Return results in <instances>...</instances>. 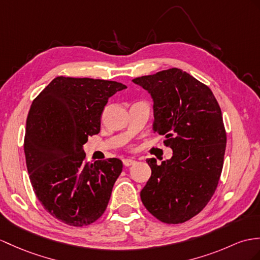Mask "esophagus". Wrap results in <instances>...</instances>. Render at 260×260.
I'll return each mask as SVG.
<instances>
[{
	"label": "esophagus",
	"instance_id": "obj_1",
	"mask_svg": "<svg viewBox=\"0 0 260 260\" xmlns=\"http://www.w3.org/2000/svg\"><path fill=\"white\" fill-rule=\"evenodd\" d=\"M134 164H136V160H134V159H124L123 160L124 167H131V166H134Z\"/></svg>",
	"mask_w": 260,
	"mask_h": 260
}]
</instances>
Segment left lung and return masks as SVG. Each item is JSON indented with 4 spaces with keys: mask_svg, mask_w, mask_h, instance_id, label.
<instances>
[{
    "mask_svg": "<svg viewBox=\"0 0 260 260\" xmlns=\"http://www.w3.org/2000/svg\"><path fill=\"white\" fill-rule=\"evenodd\" d=\"M132 81L151 96L152 129L173 150L161 164L147 160L152 173L141 201L163 223H183L203 210L218 184L226 149L220 108L210 88L179 68Z\"/></svg>",
    "mask_w": 260,
    "mask_h": 260,
    "instance_id": "8db88e82",
    "label": "left lung"
}]
</instances>
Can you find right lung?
Returning <instances> with one entry per match:
<instances>
[{
  "instance_id": "obj_1",
  "label": "right lung",
  "mask_w": 260,
  "mask_h": 260,
  "mask_svg": "<svg viewBox=\"0 0 260 260\" xmlns=\"http://www.w3.org/2000/svg\"><path fill=\"white\" fill-rule=\"evenodd\" d=\"M121 82L56 77L31 104L24 152L36 198L58 220L85 226L97 220L109 203L122 161H85L84 144L100 131L108 99L125 89Z\"/></svg>"
}]
</instances>
